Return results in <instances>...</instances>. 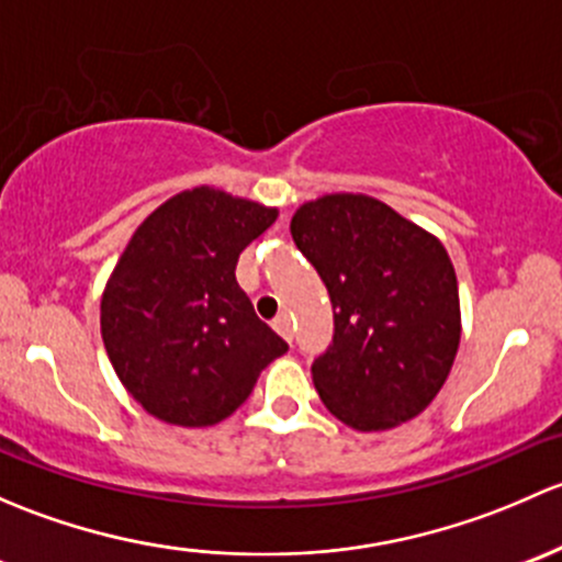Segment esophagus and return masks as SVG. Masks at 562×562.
<instances>
[{
	"label": "esophagus",
	"instance_id": "esophagus-1",
	"mask_svg": "<svg viewBox=\"0 0 562 562\" xmlns=\"http://www.w3.org/2000/svg\"><path fill=\"white\" fill-rule=\"evenodd\" d=\"M273 327H276V333L281 335V338H286L289 344H292V338H294V333H292V319H289L286 314L276 316V319H273Z\"/></svg>",
	"mask_w": 562,
	"mask_h": 562
}]
</instances>
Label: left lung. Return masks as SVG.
Here are the masks:
<instances>
[{
	"label": "left lung",
	"mask_w": 562,
	"mask_h": 562,
	"mask_svg": "<svg viewBox=\"0 0 562 562\" xmlns=\"http://www.w3.org/2000/svg\"><path fill=\"white\" fill-rule=\"evenodd\" d=\"M289 229L333 303V344L311 366L322 403L366 432L414 419L460 346L447 248L366 194L305 202Z\"/></svg>",
	"instance_id": "obj_1"
}]
</instances>
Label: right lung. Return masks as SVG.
Returning <instances> with one entry per match:
<instances>
[{
  "label": "right lung",
  "instance_id": "add662e5",
  "mask_svg": "<svg viewBox=\"0 0 562 562\" xmlns=\"http://www.w3.org/2000/svg\"><path fill=\"white\" fill-rule=\"evenodd\" d=\"M276 216L200 187L156 207L132 235L102 294V340L121 384L156 419H227L289 349L235 279L240 251Z\"/></svg>",
  "mask_w": 562,
  "mask_h": 562
}]
</instances>
